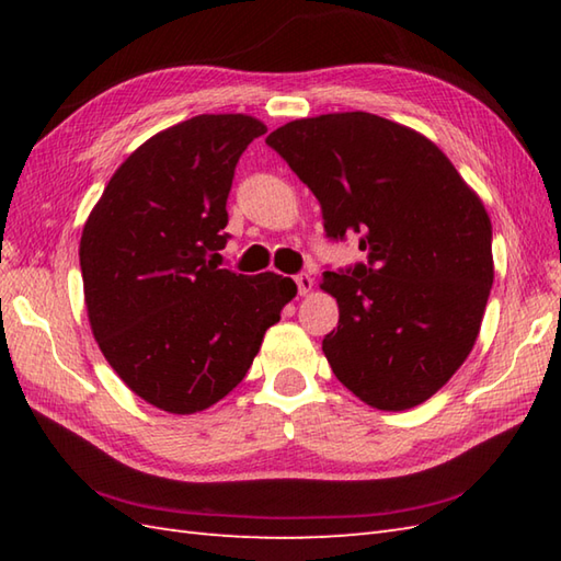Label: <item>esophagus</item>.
I'll list each match as a JSON object with an SVG mask.
<instances>
[{
  "instance_id": "obj_1",
  "label": "esophagus",
  "mask_w": 561,
  "mask_h": 561,
  "mask_svg": "<svg viewBox=\"0 0 561 561\" xmlns=\"http://www.w3.org/2000/svg\"><path fill=\"white\" fill-rule=\"evenodd\" d=\"M296 287H299L301 296H306L308 291H311L313 289V277H311V274H306V272L296 274Z\"/></svg>"
}]
</instances>
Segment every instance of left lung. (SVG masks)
<instances>
[{
	"instance_id": "8db88e82",
	"label": "left lung",
	"mask_w": 561,
	"mask_h": 561,
	"mask_svg": "<svg viewBox=\"0 0 561 561\" xmlns=\"http://www.w3.org/2000/svg\"><path fill=\"white\" fill-rule=\"evenodd\" d=\"M311 187L325 236L366 262L323 272L340 323L332 374L378 410H410L468 359L494 282L492 221L446 153L371 113L287 123L265 139Z\"/></svg>"
}]
</instances>
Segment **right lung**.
<instances>
[{
    "mask_svg": "<svg viewBox=\"0 0 561 561\" xmlns=\"http://www.w3.org/2000/svg\"><path fill=\"white\" fill-rule=\"evenodd\" d=\"M250 115H197L147 139L83 224L89 323L125 386L171 414L207 410L241 383L270 325L296 296L274 272L221 270L226 199Z\"/></svg>",
    "mask_w": 561,
    "mask_h": 561,
    "instance_id": "add662e5",
    "label": "right lung"
}]
</instances>
